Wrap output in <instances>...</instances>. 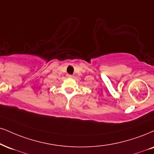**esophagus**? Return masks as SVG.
<instances>
[{
	"mask_svg": "<svg viewBox=\"0 0 154 154\" xmlns=\"http://www.w3.org/2000/svg\"><path fill=\"white\" fill-rule=\"evenodd\" d=\"M67 77L68 78H73V75H71V74H67Z\"/></svg>",
	"mask_w": 154,
	"mask_h": 154,
	"instance_id": "obj_1",
	"label": "esophagus"
}]
</instances>
